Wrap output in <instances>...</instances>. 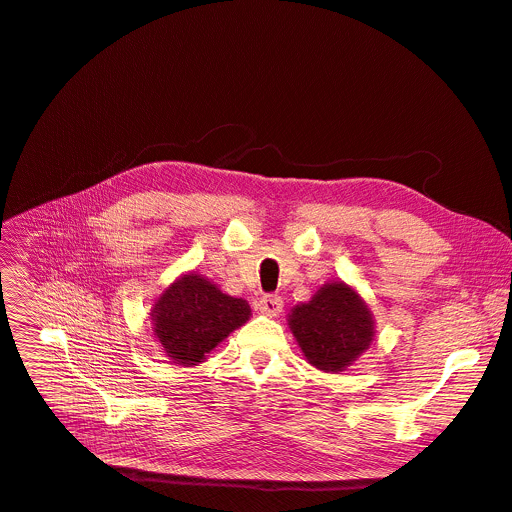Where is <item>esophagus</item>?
<instances>
[{"mask_svg":"<svg viewBox=\"0 0 512 512\" xmlns=\"http://www.w3.org/2000/svg\"><path fill=\"white\" fill-rule=\"evenodd\" d=\"M281 308H283V300H281V296H277V294L262 296V298L258 300V310H260L262 314H266V316H277V314L281 312Z\"/></svg>","mask_w":512,"mask_h":512,"instance_id":"esophagus-1","label":"esophagus"}]
</instances>
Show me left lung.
I'll use <instances>...</instances> for the list:
<instances>
[{
	"mask_svg": "<svg viewBox=\"0 0 512 512\" xmlns=\"http://www.w3.org/2000/svg\"><path fill=\"white\" fill-rule=\"evenodd\" d=\"M287 321L306 360L325 373L346 371L375 337L369 306L344 281L325 283Z\"/></svg>",
	"mask_w": 512,
	"mask_h": 512,
	"instance_id": "1",
	"label": "left lung"
}]
</instances>
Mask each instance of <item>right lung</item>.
<instances>
[{
  "label": "right lung",
  "mask_w": 512,
  "mask_h": 512,
  "mask_svg": "<svg viewBox=\"0 0 512 512\" xmlns=\"http://www.w3.org/2000/svg\"><path fill=\"white\" fill-rule=\"evenodd\" d=\"M250 304L223 294L202 275L187 273L170 285L152 310L154 337L166 356L193 367L250 319Z\"/></svg>",
  "instance_id": "1"
}]
</instances>
